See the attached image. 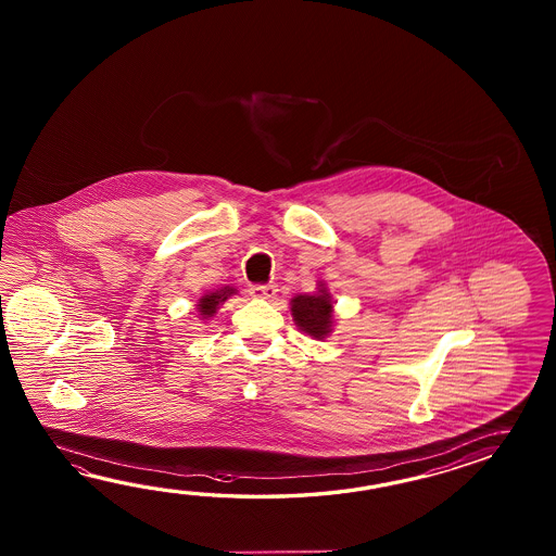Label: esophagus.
<instances>
[{
	"instance_id": "34e87169",
	"label": "esophagus",
	"mask_w": 556,
	"mask_h": 556,
	"mask_svg": "<svg viewBox=\"0 0 556 556\" xmlns=\"http://www.w3.org/2000/svg\"><path fill=\"white\" fill-rule=\"evenodd\" d=\"M276 292H278L276 283H254V286H250V294L254 295V298L273 300V298H276Z\"/></svg>"
}]
</instances>
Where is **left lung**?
Masks as SVG:
<instances>
[{
    "label": "left lung",
    "instance_id": "1",
    "mask_svg": "<svg viewBox=\"0 0 556 556\" xmlns=\"http://www.w3.org/2000/svg\"><path fill=\"white\" fill-rule=\"evenodd\" d=\"M330 294L326 290H319L314 295H295L292 300V316L300 330L306 331L312 338H326L331 328Z\"/></svg>",
    "mask_w": 556,
    "mask_h": 556
}]
</instances>
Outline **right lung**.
Instances as JSON below:
<instances>
[{"label":"right lung","instance_id":"obj_1","mask_svg":"<svg viewBox=\"0 0 556 556\" xmlns=\"http://www.w3.org/2000/svg\"><path fill=\"white\" fill-rule=\"evenodd\" d=\"M232 294H235V290L226 286L223 290H216V292H211V294L202 295L201 302H199V312H201L202 318H211L214 312H216L218 304H223L226 298Z\"/></svg>","mask_w":556,"mask_h":556}]
</instances>
